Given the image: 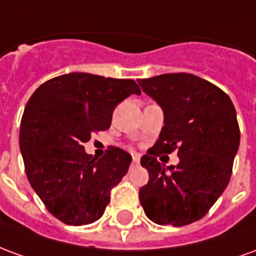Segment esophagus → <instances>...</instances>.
<instances>
[{
  "label": "esophagus",
  "mask_w": 256,
  "mask_h": 256,
  "mask_svg": "<svg viewBox=\"0 0 256 256\" xmlns=\"http://www.w3.org/2000/svg\"><path fill=\"white\" fill-rule=\"evenodd\" d=\"M133 164L134 166H138L140 164V156L138 155H133Z\"/></svg>",
  "instance_id": "1"
}]
</instances>
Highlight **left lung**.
Returning a JSON list of instances; mask_svg holds the SVG:
<instances>
[{"mask_svg":"<svg viewBox=\"0 0 256 256\" xmlns=\"http://www.w3.org/2000/svg\"><path fill=\"white\" fill-rule=\"evenodd\" d=\"M138 84L164 114L159 140L141 158L150 181L140 189V203L158 225H189L208 212L229 184L240 144L236 110L225 92L192 74H163ZM174 149L177 166L157 162L156 156Z\"/></svg>","mask_w":256,"mask_h":256,"instance_id":"8db88e82","label":"left lung"}]
</instances>
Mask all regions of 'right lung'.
<instances>
[{"instance_id":"add662e5","label":"right lung","mask_w":256,"mask_h":256,"mask_svg":"<svg viewBox=\"0 0 256 256\" xmlns=\"http://www.w3.org/2000/svg\"><path fill=\"white\" fill-rule=\"evenodd\" d=\"M130 94H141L133 79L71 72L42 84L26 106L19 137L26 174L48 211L67 225L100 220L128 172L126 150L110 146L96 159L84 144L111 126L114 110Z\"/></svg>"}]
</instances>
